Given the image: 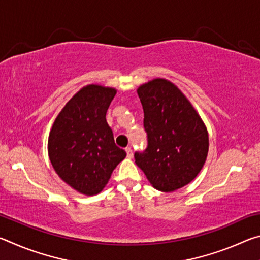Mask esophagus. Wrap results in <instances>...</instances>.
<instances>
[{
  "instance_id": "1",
  "label": "esophagus",
  "mask_w": 260,
  "mask_h": 260,
  "mask_svg": "<svg viewBox=\"0 0 260 260\" xmlns=\"http://www.w3.org/2000/svg\"><path fill=\"white\" fill-rule=\"evenodd\" d=\"M125 150H126V153H127V157H128V158L133 157V150H132V148L127 147V148L125 149Z\"/></svg>"
}]
</instances>
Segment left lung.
Here are the masks:
<instances>
[{
    "mask_svg": "<svg viewBox=\"0 0 260 260\" xmlns=\"http://www.w3.org/2000/svg\"><path fill=\"white\" fill-rule=\"evenodd\" d=\"M143 107L148 144L134 153L135 162L153 187L173 191L201 172L209 151L203 120L179 88L165 79H153L138 88Z\"/></svg>",
    "mask_w": 260,
    "mask_h": 260,
    "instance_id": "1",
    "label": "left lung"
}]
</instances>
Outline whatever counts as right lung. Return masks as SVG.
I'll return each mask as SVG.
<instances>
[{"mask_svg": "<svg viewBox=\"0 0 260 260\" xmlns=\"http://www.w3.org/2000/svg\"><path fill=\"white\" fill-rule=\"evenodd\" d=\"M114 88L88 85L61 109L48 139L56 173L77 191L91 196L103 190L116 166L126 157L116 146L105 114Z\"/></svg>", "mask_w": 260, "mask_h": 260, "instance_id": "right-lung-1", "label": "right lung"}]
</instances>
